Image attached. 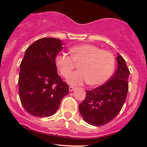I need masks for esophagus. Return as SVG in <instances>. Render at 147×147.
<instances>
[{
    "instance_id": "obj_1",
    "label": "esophagus",
    "mask_w": 147,
    "mask_h": 147,
    "mask_svg": "<svg viewBox=\"0 0 147 147\" xmlns=\"http://www.w3.org/2000/svg\"><path fill=\"white\" fill-rule=\"evenodd\" d=\"M76 89L75 87H73V86H69V90L70 91H73V90H74Z\"/></svg>"
}]
</instances>
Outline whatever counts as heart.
Returning a JSON list of instances; mask_svg holds the SVG:
<instances>
[{
    "label": "heart",
    "instance_id": "1",
    "mask_svg": "<svg viewBox=\"0 0 147 147\" xmlns=\"http://www.w3.org/2000/svg\"><path fill=\"white\" fill-rule=\"evenodd\" d=\"M58 71L62 76L67 78L80 64V70L74 73L68 82L73 85L88 82L93 86L105 84L112 76L115 69L113 54L92 44H81L71 49V56L59 54L55 58Z\"/></svg>",
    "mask_w": 147,
    "mask_h": 147
}]
</instances>
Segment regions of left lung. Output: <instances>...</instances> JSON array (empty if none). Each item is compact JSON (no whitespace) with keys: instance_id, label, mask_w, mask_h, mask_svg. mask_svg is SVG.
Masks as SVG:
<instances>
[{"instance_id":"8db88e82","label":"left lung","mask_w":147,"mask_h":147,"mask_svg":"<svg viewBox=\"0 0 147 147\" xmlns=\"http://www.w3.org/2000/svg\"><path fill=\"white\" fill-rule=\"evenodd\" d=\"M118 69L110 80L92 90H86V97L79 106L83 119L93 126L107 124L119 113L129 89V71L125 60L118 55Z\"/></svg>"}]
</instances>
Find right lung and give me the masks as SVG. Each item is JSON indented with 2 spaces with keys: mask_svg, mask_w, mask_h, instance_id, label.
Segmentation results:
<instances>
[{
  "mask_svg": "<svg viewBox=\"0 0 147 147\" xmlns=\"http://www.w3.org/2000/svg\"><path fill=\"white\" fill-rule=\"evenodd\" d=\"M62 45L59 39L45 37L26 50L20 65L19 95L23 107L34 116L52 115L69 93L67 84L58 75L55 63Z\"/></svg>",
  "mask_w": 147,
  "mask_h": 147,
  "instance_id": "add662e5",
  "label": "right lung"
}]
</instances>
